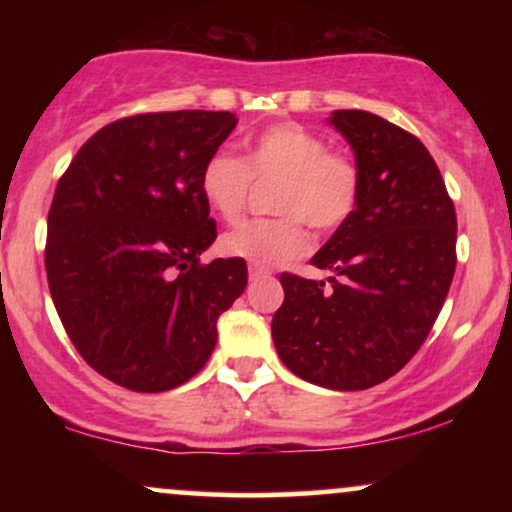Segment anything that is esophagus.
Segmentation results:
<instances>
[{
  "mask_svg": "<svg viewBox=\"0 0 512 512\" xmlns=\"http://www.w3.org/2000/svg\"><path fill=\"white\" fill-rule=\"evenodd\" d=\"M269 274V269H262V267H255V264H252L250 267V279L252 281H257V279H262V276H267Z\"/></svg>",
  "mask_w": 512,
  "mask_h": 512,
  "instance_id": "1",
  "label": "esophagus"
}]
</instances>
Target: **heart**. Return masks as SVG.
<instances>
[{"label":"heart","instance_id":"b5f03b06","mask_svg":"<svg viewBox=\"0 0 512 512\" xmlns=\"http://www.w3.org/2000/svg\"><path fill=\"white\" fill-rule=\"evenodd\" d=\"M252 180H279L274 219H252L221 238V250L255 267H279L308 248V231L332 233L354 216L361 175L342 151L298 122H279L248 139L245 158L216 151L199 173L204 202L233 223L248 207Z\"/></svg>","mask_w":512,"mask_h":512}]
</instances>
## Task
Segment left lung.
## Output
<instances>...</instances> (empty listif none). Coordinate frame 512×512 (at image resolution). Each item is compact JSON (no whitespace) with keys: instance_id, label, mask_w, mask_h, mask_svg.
I'll return each mask as SVG.
<instances>
[{"instance_id":"1","label":"left lung","mask_w":512,"mask_h":512,"mask_svg":"<svg viewBox=\"0 0 512 512\" xmlns=\"http://www.w3.org/2000/svg\"><path fill=\"white\" fill-rule=\"evenodd\" d=\"M330 125L356 156L354 216L317 250L325 281L284 272L272 337L284 366L330 390H368L421 349L457 264V216L443 175L414 134L366 110Z\"/></svg>"}]
</instances>
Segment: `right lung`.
<instances>
[{
  "label": "right lung",
  "instance_id": "add662e5",
  "mask_svg": "<svg viewBox=\"0 0 512 512\" xmlns=\"http://www.w3.org/2000/svg\"><path fill=\"white\" fill-rule=\"evenodd\" d=\"M236 125L211 110L122 117L57 182L45 245L52 303L81 358L115 385L187 383L248 286L240 257L199 262L216 240L199 173Z\"/></svg>",
  "mask_w": 512,
  "mask_h": 512
}]
</instances>
